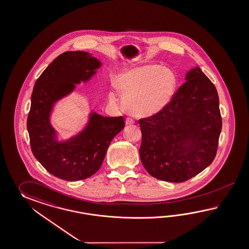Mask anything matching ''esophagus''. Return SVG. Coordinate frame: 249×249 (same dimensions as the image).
<instances>
[{
	"label": "esophagus",
	"mask_w": 249,
	"mask_h": 249,
	"mask_svg": "<svg viewBox=\"0 0 249 249\" xmlns=\"http://www.w3.org/2000/svg\"><path fill=\"white\" fill-rule=\"evenodd\" d=\"M135 123V121H134L133 119H131V118H127L126 119V125H132Z\"/></svg>",
	"instance_id": "obj_1"
}]
</instances>
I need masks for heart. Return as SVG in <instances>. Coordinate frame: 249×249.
I'll use <instances>...</instances> for the list:
<instances>
[{
	"mask_svg": "<svg viewBox=\"0 0 249 249\" xmlns=\"http://www.w3.org/2000/svg\"><path fill=\"white\" fill-rule=\"evenodd\" d=\"M178 78L173 69L158 65L129 68L118 75L116 88L123 95V104L132 114L156 115L167 107L175 95ZM109 101L116 102L110 92Z\"/></svg>",
	"mask_w": 249,
	"mask_h": 249,
	"instance_id": "b5f03b06",
	"label": "heart"
}]
</instances>
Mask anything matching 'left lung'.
<instances>
[{"label":"left lung","mask_w":249,"mask_h":249,"mask_svg":"<svg viewBox=\"0 0 249 249\" xmlns=\"http://www.w3.org/2000/svg\"><path fill=\"white\" fill-rule=\"evenodd\" d=\"M185 80L165 109L139 121L141 162L150 176L166 182H185L212 164L222 127L212 81L199 67Z\"/></svg>","instance_id":"8db88e82"}]
</instances>
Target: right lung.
I'll return each mask as SVG.
<instances>
[{"label":"right lung","instance_id":"obj_1","mask_svg":"<svg viewBox=\"0 0 249 249\" xmlns=\"http://www.w3.org/2000/svg\"><path fill=\"white\" fill-rule=\"evenodd\" d=\"M102 63L84 51L58 55L36 80L31 94L27 128L32 153L51 175L66 181H79L94 175L103 164L111 140L125 126L124 118L104 117L94 111L85 128L67 140H58L50 123L56 102L81 82H87Z\"/></svg>","mask_w":249,"mask_h":249}]
</instances>
